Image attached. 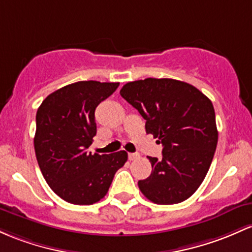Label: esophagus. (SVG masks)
Masks as SVG:
<instances>
[{
  "instance_id": "34e87169",
  "label": "esophagus",
  "mask_w": 252,
  "mask_h": 252,
  "mask_svg": "<svg viewBox=\"0 0 252 252\" xmlns=\"http://www.w3.org/2000/svg\"><path fill=\"white\" fill-rule=\"evenodd\" d=\"M128 158H129V160L139 159V158H140V154H137V153H128Z\"/></svg>"
}]
</instances>
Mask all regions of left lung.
I'll return each instance as SVG.
<instances>
[{"instance_id": "8db88e82", "label": "left lung", "mask_w": 252, "mask_h": 252, "mask_svg": "<svg viewBox=\"0 0 252 252\" xmlns=\"http://www.w3.org/2000/svg\"><path fill=\"white\" fill-rule=\"evenodd\" d=\"M120 93L146 120V132L162 145L161 159L148 157L152 173L139 181L141 192L157 204L183 202L203 182L217 149L212 101L173 79L128 82Z\"/></svg>"}]
</instances>
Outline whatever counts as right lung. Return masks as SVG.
Segmentation results:
<instances>
[{"mask_svg":"<svg viewBox=\"0 0 252 252\" xmlns=\"http://www.w3.org/2000/svg\"><path fill=\"white\" fill-rule=\"evenodd\" d=\"M120 82L79 81L55 91L35 116L34 151L52 191L73 204H93L106 195L126 151L92 154L87 148L96 134L94 111Z\"/></svg>","mask_w":252,"mask_h":252,"instance_id":"right-lung-1","label":"right lung"}]
</instances>
